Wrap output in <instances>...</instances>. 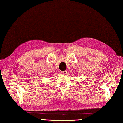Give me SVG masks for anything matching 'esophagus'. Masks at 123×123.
Instances as JSON below:
<instances>
[{"mask_svg":"<svg viewBox=\"0 0 123 123\" xmlns=\"http://www.w3.org/2000/svg\"><path fill=\"white\" fill-rule=\"evenodd\" d=\"M61 73H62V74H63V75L67 74V71H61Z\"/></svg>","mask_w":123,"mask_h":123,"instance_id":"obj_1","label":"esophagus"}]
</instances>
